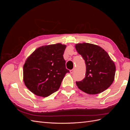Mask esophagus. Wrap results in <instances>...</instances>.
<instances>
[{
    "label": "esophagus",
    "mask_w": 130,
    "mask_h": 130,
    "mask_svg": "<svg viewBox=\"0 0 130 130\" xmlns=\"http://www.w3.org/2000/svg\"><path fill=\"white\" fill-rule=\"evenodd\" d=\"M74 70H75L74 69H72V70H70V73L73 74V73H74Z\"/></svg>",
    "instance_id": "obj_1"
}]
</instances>
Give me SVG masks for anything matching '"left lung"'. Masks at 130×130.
Returning <instances> with one entry per match:
<instances>
[{"instance_id":"1","label":"left lung","mask_w":130,"mask_h":130,"mask_svg":"<svg viewBox=\"0 0 130 130\" xmlns=\"http://www.w3.org/2000/svg\"><path fill=\"white\" fill-rule=\"evenodd\" d=\"M75 48L86 66L85 77L76 82L78 88L89 94L107 89L113 83L116 73L115 63L108 53L100 46L87 43L76 44Z\"/></svg>"}]
</instances>
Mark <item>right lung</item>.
Wrapping results in <instances>:
<instances>
[{
	"instance_id": "1",
	"label": "right lung",
	"mask_w": 130,
	"mask_h": 130,
	"mask_svg": "<svg viewBox=\"0 0 130 130\" xmlns=\"http://www.w3.org/2000/svg\"><path fill=\"white\" fill-rule=\"evenodd\" d=\"M66 48L61 43L42 46L26 59L23 80L35 95L48 96L60 88L66 74L69 72L63 56Z\"/></svg>"
}]
</instances>
